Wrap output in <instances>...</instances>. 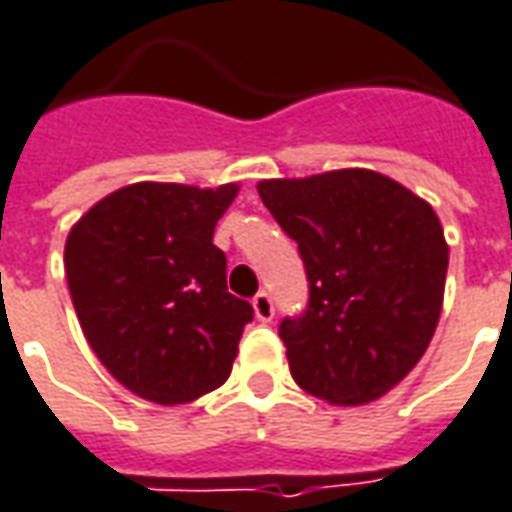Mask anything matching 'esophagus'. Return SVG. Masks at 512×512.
Segmentation results:
<instances>
[{"instance_id":"34e87169","label":"esophagus","mask_w":512,"mask_h":512,"mask_svg":"<svg viewBox=\"0 0 512 512\" xmlns=\"http://www.w3.org/2000/svg\"><path fill=\"white\" fill-rule=\"evenodd\" d=\"M253 311H256V317L262 322H270L275 317V306H273V297L270 292H259V295L253 297Z\"/></svg>"}]
</instances>
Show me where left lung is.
I'll return each mask as SVG.
<instances>
[{
  "label": "left lung",
  "instance_id": "obj_1",
  "mask_svg": "<svg viewBox=\"0 0 512 512\" xmlns=\"http://www.w3.org/2000/svg\"><path fill=\"white\" fill-rule=\"evenodd\" d=\"M256 190L306 267V311L278 325L292 378L333 405L378 400L416 366L441 317L449 248L433 206L364 168Z\"/></svg>",
  "mask_w": 512,
  "mask_h": 512
}]
</instances>
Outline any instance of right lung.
<instances>
[{
  "label": "right lung",
  "instance_id": "right-lung-1",
  "mask_svg": "<svg viewBox=\"0 0 512 512\" xmlns=\"http://www.w3.org/2000/svg\"><path fill=\"white\" fill-rule=\"evenodd\" d=\"M237 184L140 181L115 190L65 239L76 317L118 383L157 405L223 386L253 306L226 286L217 220Z\"/></svg>",
  "mask_w": 512,
  "mask_h": 512
}]
</instances>
